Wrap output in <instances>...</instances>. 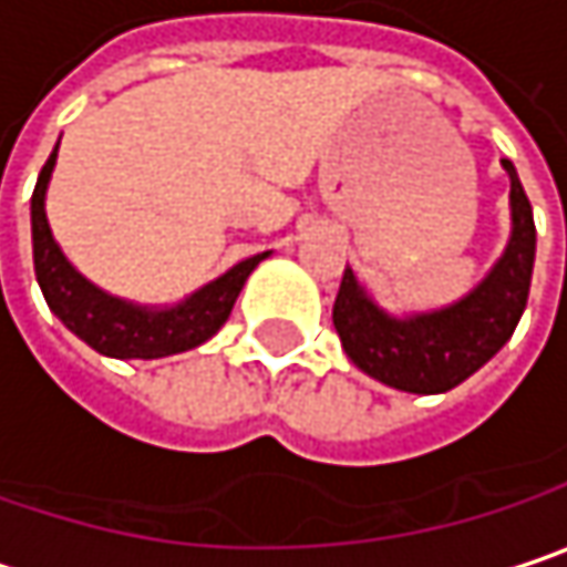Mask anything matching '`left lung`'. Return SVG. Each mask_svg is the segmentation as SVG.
I'll list each match as a JSON object with an SVG mask.
<instances>
[{"instance_id":"obj_1","label":"left lung","mask_w":567,"mask_h":567,"mask_svg":"<svg viewBox=\"0 0 567 567\" xmlns=\"http://www.w3.org/2000/svg\"><path fill=\"white\" fill-rule=\"evenodd\" d=\"M503 168L509 175L513 233L487 279L461 301L441 311L392 318L360 288L353 269H343L334 328L347 357L367 377L402 392L435 395L477 373L513 337L533 282L536 220L513 162L503 158Z\"/></svg>"}]
</instances>
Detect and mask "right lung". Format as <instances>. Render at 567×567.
I'll list each match as a JSON object with an SVG mask.
<instances>
[{"instance_id": "right-lung-1", "label": "right lung", "mask_w": 567, "mask_h": 567, "mask_svg": "<svg viewBox=\"0 0 567 567\" xmlns=\"http://www.w3.org/2000/svg\"><path fill=\"white\" fill-rule=\"evenodd\" d=\"M54 162H58V148L44 162L34 194H31V249H34V276L41 285V295L48 308L64 321V328L74 331L83 343H90L96 353L116 357V360L172 357V353L194 350L217 334L227 324L249 272L269 252L236 262L230 272L204 285L200 291H194L175 308H142L123 298H113L103 288L86 282L51 236L48 214H44V194H48Z\"/></svg>"}]
</instances>
